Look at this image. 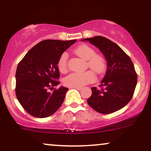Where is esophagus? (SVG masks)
<instances>
[{"instance_id":"esophagus-1","label":"esophagus","mask_w":151,"mask_h":151,"mask_svg":"<svg viewBox=\"0 0 151 151\" xmlns=\"http://www.w3.org/2000/svg\"><path fill=\"white\" fill-rule=\"evenodd\" d=\"M72 88H75V89H77L78 90H81L82 89L81 87H72Z\"/></svg>"}]
</instances>
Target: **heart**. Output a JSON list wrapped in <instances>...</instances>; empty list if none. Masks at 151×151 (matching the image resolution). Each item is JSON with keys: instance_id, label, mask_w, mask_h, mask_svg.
<instances>
[{"instance_id": "heart-1", "label": "heart", "mask_w": 151, "mask_h": 151, "mask_svg": "<svg viewBox=\"0 0 151 151\" xmlns=\"http://www.w3.org/2000/svg\"><path fill=\"white\" fill-rule=\"evenodd\" d=\"M74 52L78 56L87 61L88 68L96 74H101L106 69L105 60L101 56L96 55V52L92 47L86 45H80ZM68 55L66 52L62 54L58 61V68L59 71L64 73L67 71ZM95 80V76L92 71L85 72H72L68 75L63 80L65 86L69 87H82L92 83Z\"/></svg>"}]
</instances>
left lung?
I'll use <instances>...</instances> for the list:
<instances>
[{"label": "left lung", "mask_w": 151, "mask_h": 151, "mask_svg": "<svg viewBox=\"0 0 151 151\" xmlns=\"http://www.w3.org/2000/svg\"><path fill=\"white\" fill-rule=\"evenodd\" d=\"M89 41L102 52L107 70L101 82V89L92 88L88 104L96 112L110 114L124 108L132 99L137 76L130 58L116 43L101 36L82 39Z\"/></svg>", "instance_id": "obj_1"}]
</instances>
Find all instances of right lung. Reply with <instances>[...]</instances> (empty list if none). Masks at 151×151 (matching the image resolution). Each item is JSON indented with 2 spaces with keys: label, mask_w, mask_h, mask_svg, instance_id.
<instances>
[{
  "label": "right lung",
  "mask_w": 151,
  "mask_h": 151,
  "mask_svg": "<svg viewBox=\"0 0 151 151\" xmlns=\"http://www.w3.org/2000/svg\"><path fill=\"white\" fill-rule=\"evenodd\" d=\"M77 40H44L34 46L20 61L16 72V94L23 108L32 116L45 118L62 105L68 88L49 92L60 83L57 67L60 57Z\"/></svg>",
  "instance_id": "add662e5"
}]
</instances>
